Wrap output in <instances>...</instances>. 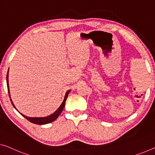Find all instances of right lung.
Segmentation results:
<instances>
[{
  "mask_svg": "<svg viewBox=\"0 0 155 155\" xmlns=\"http://www.w3.org/2000/svg\"><path fill=\"white\" fill-rule=\"evenodd\" d=\"M8 72H9V69H8V74H7V85H8V93H9V97H10V88H9V81H8ZM71 91V90H69V91H67L65 95H64V100L63 101V103L61 104V105L60 106L59 108H58V109L55 110V111L54 113V114H51L49 115H48V116H46V117H28L26 115H25L24 114H21V113L18 111V110L16 108V107H15V105H14V104L12 102V101L11 98H10V101L12 104L13 107L15 108V109H17V110L18 112H19V114L22 115V116H24L25 118H26L28 120L30 121L32 123H34V124H48V123H50V122H52L53 121H54L55 120L57 119V117L59 116V115L61 114L62 110H63V108L64 107V105H65V101L67 98H68V96L69 93H70Z\"/></svg>",
  "mask_w": 155,
  "mask_h": 155,
  "instance_id": "right-lung-1",
  "label": "right lung"
}]
</instances>
